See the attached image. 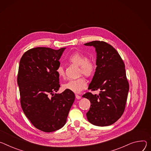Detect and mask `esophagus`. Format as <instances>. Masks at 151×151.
Listing matches in <instances>:
<instances>
[{
  "mask_svg": "<svg viewBox=\"0 0 151 151\" xmlns=\"http://www.w3.org/2000/svg\"><path fill=\"white\" fill-rule=\"evenodd\" d=\"M76 99H80V98H81V96H80V95H76Z\"/></svg>",
  "mask_w": 151,
  "mask_h": 151,
  "instance_id": "obj_1",
  "label": "esophagus"
}]
</instances>
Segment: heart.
Returning a JSON list of instances; mask_svg holds the SVG:
<instances>
[{
	"mask_svg": "<svg viewBox=\"0 0 151 151\" xmlns=\"http://www.w3.org/2000/svg\"><path fill=\"white\" fill-rule=\"evenodd\" d=\"M68 60L80 66V73L86 77L92 76L96 70L95 61L91 58H87L86 56L80 52H74L69 56ZM57 74L60 78H64L65 76V70L63 66L60 65L56 70ZM87 86V81L80 77L76 80H71L63 85L64 89L68 90L74 93H79L84 89Z\"/></svg>",
	"mask_w": 151,
	"mask_h": 151,
	"instance_id": "1",
	"label": "heart"
}]
</instances>
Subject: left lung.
<instances>
[{
	"label": "left lung",
	"instance_id": "left-lung-1",
	"mask_svg": "<svg viewBox=\"0 0 151 151\" xmlns=\"http://www.w3.org/2000/svg\"><path fill=\"white\" fill-rule=\"evenodd\" d=\"M85 45L94 47L96 53V68L88 89L99 90L98 95L87 92L82 96L91 104L87 119L96 126H109L121 118L125 108L129 83L125 64L115 48L106 42Z\"/></svg>",
	"mask_w": 151,
	"mask_h": 151
}]
</instances>
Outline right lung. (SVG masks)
I'll list each match as a JSON object with an SVG mask.
<instances>
[{
	"label": "right lung",
	"mask_w": 151,
	"mask_h": 151,
	"mask_svg": "<svg viewBox=\"0 0 151 151\" xmlns=\"http://www.w3.org/2000/svg\"><path fill=\"white\" fill-rule=\"evenodd\" d=\"M65 48H33L20 61L17 83L22 108L33 125L46 132L64 126L75 99L73 92L56 93L60 88L56 70Z\"/></svg>",
	"instance_id": "right-lung-1"
}]
</instances>
